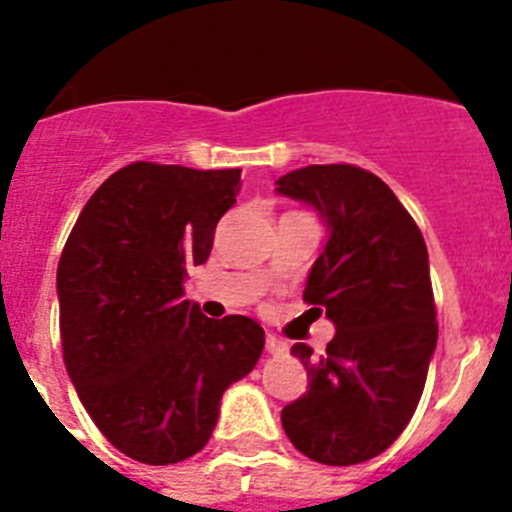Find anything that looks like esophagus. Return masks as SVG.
<instances>
[{
  "label": "esophagus",
  "mask_w": 512,
  "mask_h": 512,
  "mask_svg": "<svg viewBox=\"0 0 512 512\" xmlns=\"http://www.w3.org/2000/svg\"><path fill=\"white\" fill-rule=\"evenodd\" d=\"M287 351V343L279 341L277 336H266V354L271 356H282Z\"/></svg>",
  "instance_id": "1"
}]
</instances>
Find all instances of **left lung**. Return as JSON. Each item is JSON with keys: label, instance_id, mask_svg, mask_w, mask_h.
Listing matches in <instances>:
<instances>
[{"label": "left lung", "instance_id": "8db88e82", "mask_svg": "<svg viewBox=\"0 0 512 512\" xmlns=\"http://www.w3.org/2000/svg\"><path fill=\"white\" fill-rule=\"evenodd\" d=\"M277 194L328 228L302 297L336 325L320 359L292 346L310 384L282 410L284 433L307 459L351 467L390 449L423 395L438 341L428 248L395 192L359 166L289 171Z\"/></svg>", "mask_w": 512, "mask_h": 512}]
</instances>
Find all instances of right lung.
Instances as JSON below:
<instances>
[{
  "instance_id": "right-lung-1",
  "label": "right lung",
  "mask_w": 512,
  "mask_h": 512,
  "mask_svg": "<svg viewBox=\"0 0 512 512\" xmlns=\"http://www.w3.org/2000/svg\"><path fill=\"white\" fill-rule=\"evenodd\" d=\"M241 169L197 171L135 161L89 197L58 261L61 346L81 405L104 438L153 467L210 441L220 400L246 377L264 328L212 320L184 300Z\"/></svg>"
}]
</instances>
